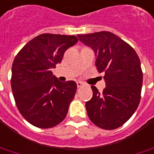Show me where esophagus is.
<instances>
[{"mask_svg": "<svg viewBox=\"0 0 154 154\" xmlns=\"http://www.w3.org/2000/svg\"><path fill=\"white\" fill-rule=\"evenodd\" d=\"M83 85H84V84H83L82 82H79V81L77 82V86L78 87V88H81V87H82Z\"/></svg>", "mask_w": 154, "mask_h": 154, "instance_id": "obj_1", "label": "esophagus"}]
</instances>
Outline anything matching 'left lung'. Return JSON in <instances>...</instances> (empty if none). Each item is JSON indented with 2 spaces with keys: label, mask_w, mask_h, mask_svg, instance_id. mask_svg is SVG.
Listing matches in <instances>:
<instances>
[{
  "label": "left lung",
  "mask_w": 154,
  "mask_h": 154,
  "mask_svg": "<svg viewBox=\"0 0 154 154\" xmlns=\"http://www.w3.org/2000/svg\"><path fill=\"white\" fill-rule=\"evenodd\" d=\"M77 37L94 51L97 70L104 73L106 84L102 94L96 87H91L93 98L85 103L88 116L102 129H116L129 120L140 103L143 72L138 55L130 45L110 32Z\"/></svg>",
  "instance_id": "left-lung-1"
}]
</instances>
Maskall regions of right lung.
<instances>
[{
	"label": "right lung",
	"mask_w": 154,
	"mask_h": 154,
	"mask_svg": "<svg viewBox=\"0 0 154 154\" xmlns=\"http://www.w3.org/2000/svg\"><path fill=\"white\" fill-rule=\"evenodd\" d=\"M77 41L74 35L43 33L28 42L16 55L11 66L13 97L21 115L36 127H54L67 115L77 83L60 82L51 70Z\"/></svg>",
	"instance_id": "obj_1"
}]
</instances>
